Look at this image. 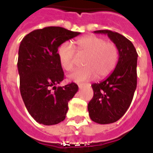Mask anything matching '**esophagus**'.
<instances>
[{
    "instance_id": "esophagus-1",
    "label": "esophagus",
    "mask_w": 153,
    "mask_h": 153,
    "mask_svg": "<svg viewBox=\"0 0 153 153\" xmlns=\"http://www.w3.org/2000/svg\"><path fill=\"white\" fill-rule=\"evenodd\" d=\"M84 85H85V83H79V88H82Z\"/></svg>"
}]
</instances>
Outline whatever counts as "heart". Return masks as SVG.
I'll use <instances>...</instances> for the list:
<instances>
[{"label": "heart", "mask_w": 153, "mask_h": 153, "mask_svg": "<svg viewBox=\"0 0 153 153\" xmlns=\"http://www.w3.org/2000/svg\"><path fill=\"white\" fill-rule=\"evenodd\" d=\"M77 52L70 42H64L60 45L57 55L60 64L65 71L74 68L79 56H85L82 62L84 67L74 70L68 74V79L75 82L108 76L114 71L118 61V50L111 42L95 35L81 37L76 40Z\"/></svg>", "instance_id": "b5f03b06"}]
</instances>
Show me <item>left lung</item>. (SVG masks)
I'll return each instance as SVG.
<instances>
[{"instance_id": "obj_1", "label": "left lung", "mask_w": 153, "mask_h": 153, "mask_svg": "<svg viewBox=\"0 0 153 153\" xmlns=\"http://www.w3.org/2000/svg\"><path fill=\"white\" fill-rule=\"evenodd\" d=\"M105 34L118 50V61L109 76L91 84L94 95L88 103L89 116L99 124L117 122L131 105L137 86V54L133 44L123 35L109 30H95Z\"/></svg>"}]
</instances>
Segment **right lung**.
I'll list each match as a JSON object with an SVG mask.
<instances>
[{"mask_svg": "<svg viewBox=\"0 0 153 153\" xmlns=\"http://www.w3.org/2000/svg\"><path fill=\"white\" fill-rule=\"evenodd\" d=\"M79 34L60 27H48L31 31L20 43V92L27 111L37 123L56 125L65 118L68 102L79 87L74 82L56 87L64 79L57 50L64 42Z\"/></svg>", "mask_w": 153, "mask_h": 153, "instance_id": "1", "label": "right lung"}]
</instances>
